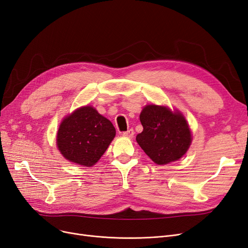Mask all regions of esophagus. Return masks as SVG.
Masks as SVG:
<instances>
[{
  "label": "esophagus",
  "instance_id": "obj_1",
  "mask_svg": "<svg viewBox=\"0 0 248 248\" xmlns=\"http://www.w3.org/2000/svg\"><path fill=\"white\" fill-rule=\"evenodd\" d=\"M134 134H135V132H134V130H127L126 132H124L123 133V136H124V137H126V138H133L134 137Z\"/></svg>",
  "mask_w": 248,
  "mask_h": 248
}]
</instances>
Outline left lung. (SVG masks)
<instances>
[{
	"instance_id": "left-lung-1",
	"label": "left lung",
	"mask_w": 248,
	"mask_h": 248,
	"mask_svg": "<svg viewBox=\"0 0 248 248\" xmlns=\"http://www.w3.org/2000/svg\"><path fill=\"white\" fill-rule=\"evenodd\" d=\"M143 132L136 140L148 156L159 166L180 159L192 142L189 124L178 110L158 105L145 106L140 114Z\"/></svg>"
}]
</instances>
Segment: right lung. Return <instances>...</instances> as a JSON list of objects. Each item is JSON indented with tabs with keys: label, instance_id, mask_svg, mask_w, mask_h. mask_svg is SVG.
<instances>
[{
	"label": "right lung",
	"instance_id": "right-lung-1",
	"mask_svg": "<svg viewBox=\"0 0 248 248\" xmlns=\"http://www.w3.org/2000/svg\"><path fill=\"white\" fill-rule=\"evenodd\" d=\"M115 137L111 122L92 106L78 108L63 119L57 132V147L67 160L93 167Z\"/></svg>",
	"mask_w": 248,
	"mask_h": 248
}]
</instances>
